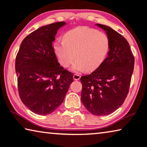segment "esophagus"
<instances>
[{
  "mask_svg": "<svg viewBox=\"0 0 147 147\" xmlns=\"http://www.w3.org/2000/svg\"><path fill=\"white\" fill-rule=\"evenodd\" d=\"M73 78H74V80L78 81V80H79V79H80V78H81V76H80V75H79V74H74Z\"/></svg>",
  "mask_w": 147,
  "mask_h": 147,
  "instance_id": "34e87169",
  "label": "esophagus"
}]
</instances>
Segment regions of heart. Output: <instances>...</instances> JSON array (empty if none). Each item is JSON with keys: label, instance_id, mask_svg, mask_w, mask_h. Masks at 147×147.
I'll return each instance as SVG.
<instances>
[{"label": "heart", "instance_id": "1", "mask_svg": "<svg viewBox=\"0 0 147 147\" xmlns=\"http://www.w3.org/2000/svg\"><path fill=\"white\" fill-rule=\"evenodd\" d=\"M109 39L106 34L87 26H79L66 32L63 42H56L54 51L60 64L74 71H92L99 68L109 50Z\"/></svg>", "mask_w": 147, "mask_h": 147}]
</instances>
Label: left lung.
<instances>
[{"label":"left lung","instance_id":"1","mask_svg":"<svg viewBox=\"0 0 147 147\" xmlns=\"http://www.w3.org/2000/svg\"><path fill=\"white\" fill-rule=\"evenodd\" d=\"M106 32L109 51L103 63L90 75L82 76L81 101L96 116L107 115L120 107L128 95L134 57L128 41L109 26L96 24Z\"/></svg>","mask_w":147,"mask_h":147}]
</instances>
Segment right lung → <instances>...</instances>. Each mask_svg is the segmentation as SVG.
<instances>
[{"instance_id":"obj_1","label":"right lung","mask_w":147,"mask_h":147,"mask_svg":"<svg viewBox=\"0 0 147 147\" xmlns=\"http://www.w3.org/2000/svg\"><path fill=\"white\" fill-rule=\"evenodd\" d=\"M66 23L40 27L21 42L16 59L19 94L36 114H51L63 102L74 74L58 62L53 42Z\"/></svg>"}]
</instances>
